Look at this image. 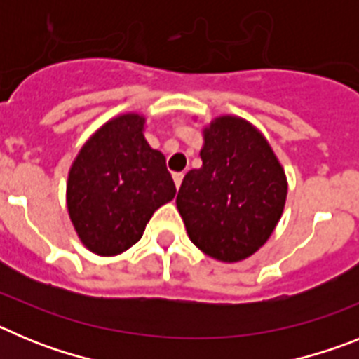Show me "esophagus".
<instances>
[{
	"label": "esophagus",
	"mask_w": 359,
	"mask_h": 359,
	"mask_svg": "<svg viewBox=\"0 0 359 359\" xmlns=\"http://www.w3.org/2000/svg\"><path fill=\"white\" fill-rule=\"evenodd\" d=\"M183 176H185V174L183 172H176L174 174V185H176V189H180V187H182V182H183Z\"/></svg>",
	"instance_id": "1"
}]
</instances>
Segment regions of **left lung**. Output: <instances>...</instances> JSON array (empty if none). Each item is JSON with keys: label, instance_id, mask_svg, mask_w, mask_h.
<instances>
[{"label": "left lung", "instance_id": "obj_1", "mask_svg": "<svg viewBox=\"0 0 359 359\" xmlns=\"http://www.w3.org/2000/svg\"><path fill=\"white\" fill-rule=\"evenodd\" d=\"M203 165L183 177L177 212L203 253L239 262L261 248L280 221L286 172L248 120L217 116L203 129Z\"/></svg>", "mask_w": 359, "mask_h": 359}]
</instances>
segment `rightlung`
I'll return each instance as SVG.
<instances>
[{
  "instance_id": "obj_1",
  "label": "right lung",
  "mask_w": 359,
  "mask_h": 359,
  "mask_svg": "<svg viewBox=\"0 0 359 359\" xmlns=\"http://www.w3.org/2000/svg\"><path fill=\"white\" fill-rule=\"evenodd\" d=\"M145 118L126 113L82 145L66 185V205L90 252L113 257L142 239L152 214L176 196L165 156L144 136Z\"/></svg>"
}]
</instances>
